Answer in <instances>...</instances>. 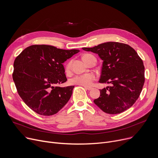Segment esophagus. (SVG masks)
<instances>
[{"label":"esophagus","mask_w":158,"mask_h":158,"mask_svg":"<svg viewBox=\"0 0 158 158\" xmlns=\"http://www.w3.org/2000/svg\"><path fill=\"white\" fill-rule=\"evenodd\" d=\"M84 87L86 89H88V90H91V89H93V88H92V87H86V86H84Z\"/></svg>","instance_id":"esophagus-1"}]
</instances>
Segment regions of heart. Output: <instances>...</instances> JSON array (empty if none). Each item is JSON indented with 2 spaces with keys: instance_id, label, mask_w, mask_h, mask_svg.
Instances as JSON below:
<instances>
[{
  "instance_id": "1",
  "label": "heart",
  "mask_w": 158,
  "mask_h": 158,
  "mask_svg": "<svg viewBox=\"0 0 158 158\" xmlns=\"http://www.w3.org/2000/svg\"><path fill=\"white\" fill-rule=\"evenodd\" d=\"M91 54H87L82 56V60L84 61L86 60L88 57H89ZM71 67V62H69L66 64L65 69L66 71H69ZM95 80V76L93 73H85L81 75H76L72 78H71L69 81L71 85H77L82 86H90L93 84V82Z\"/></svg>"
}]
</instances>
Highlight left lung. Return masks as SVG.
I'll return each instance as SVG.
<instances>
[{"label":"left lung","instance_id":"left-lung-1","mask_svg":"<svg viewBox=\"0 0 158 158\" xmlns=\"http://www.w3.org/2000/svg\"><path fill=\"white\" fill-rule=\"evenodd\" d=\"M82 49L100 57L103 63L99 82L111 84L100 90V97L94 103L108 114L129 109L138 98L145 82L143 63L135 50L113 41Z\"/></svg>","mask_w":158,"mask_h":158}]
</instances>
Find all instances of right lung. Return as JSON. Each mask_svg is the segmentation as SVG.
I'll list each match as a JSON object with an SVG mask.
<instances>
[{
  "label": "right lung",
  "mask_w": 158,
  "mask_h": 158,
  "mask_svg": "<svg viewBox=\"0 0 158 158\" xmlns=\"http://www.w3.org/2000/svg\"><path fill=\"white\" fill-rule=\"evenodd\" d=\"M79 50L31 45L16 57L13 79L19 95L36 113L50 116L68 102L74 86H56L67 81L63 63Z\"/></svg>",
  "instance_id": "add662e5"
}]
</instances>
